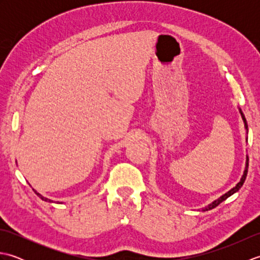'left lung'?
Returning <instances> with one entry per match:
<instances>
[{
  "mask_svg": "<svg viewBox=\"0 0 260 260\" xmlns=\"http://www.w3.org/2000/svg\"><path fill=\"white\" fill-rule=\"evenodd\" d=\"M238 109H239V113H240V115H241V118H242V120H244V125H245L246 134L248 135V124H247V120H246V118H245V115H244V113H242L241 108H239V107H238ZM246 142H248V137H246ZM248 161H249V158H248V155H246V165H245L244 174H242L240 181L238 182V183L236 184V186H234L233 189L229 190L227 193H224V194H222L221 197L218 198L217 200H214V201H212V202L210 203V204H208L207 207H204V208L202 209V211H208V210H211V209L215 208L217 206H219V204L221 203L222 201H224L225 199H228L230 196H233L234 193H236V192H238V191H239V189H240V187L242 186V184H244V182H245V180H246V176H247V173H248Z\"/></svg>",
  "mask_w": 260,
  "mask_h": 260,
  "instance_id": "1",
  "label": "left lung"
}]
</instances>
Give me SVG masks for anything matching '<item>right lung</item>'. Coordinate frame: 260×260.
Segmentation results:
<instances>
[{
	"instance_id": "obj_1",
	"label": "right lung",
	"mask_w": 260,
	"mask_h": 260,
	"mask_svg": "<svg viewBox=\"0 0 260 260\" xmlns=\"http://www.w3.org/2000/svg\"><path fill=\"white\" fill-rule=\"evenodd\" d=\"M33 191H35L36 192V194L39 197V198H40L41 199V200H43V201H47V202H53L52 200H50V199H48V198H46V197H43V196H41L40 194V193H39V192H37L35 189H33Z\"/></svg>"
}]
</instances>
